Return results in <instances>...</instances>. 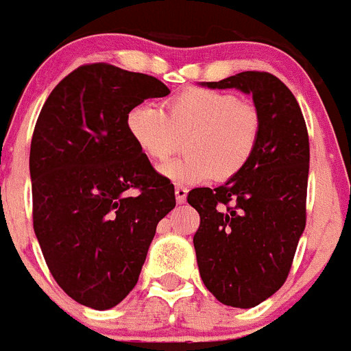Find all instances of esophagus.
<instances>
[{"mask_svg": "<svg viewBox=\"0 0 351 351\" xmlns=\"http://www.w3.org/2000/svg\"><path fill=\"white\" fill-rule=\"evenodd\" d=\"M175 196H176V202L185 203V199H187V189L182 187V185H178V187L175 189Z\"/></svg>", "mask_w": 351, "mask_h": 351, "instance_id": "34e87169", "label": "esophagus"}]
</instances>
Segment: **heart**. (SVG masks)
<instances>
[{
  "label": "heart",
  "mask_w": 351,
  "mask_h": 351,
  "mask_svg": "<svg viewBox=\"0 0 351 351\" xmlns=\"http://www.w3.org/2000/svg\"><path fill=\"white\" fill-rule=\"evenodd\" d=\"M126 132L143 155L166 162L185 137L187 157L160 167L173 184L196 185L212 176L225 182L252 160L261 135V114L250 101L210 89H187L167 101L166 110L143 101L126 116Z\"/></svg>",
  "instance_id": "obj_1"
}]
</instances>
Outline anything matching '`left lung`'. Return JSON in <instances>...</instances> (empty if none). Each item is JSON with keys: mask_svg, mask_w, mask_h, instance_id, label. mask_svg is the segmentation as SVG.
<instances>
[{"mask_svg": "<svg viewBox=\"0 0 351 351\" xmlns=\"http://www.w3.org/2000/svg\"><path fill=\"white\" fill-rule=\"evenodd\" d=\"M208 89L253 98L261 135L239 175L187 196L199 214L194 250L203 284L228 307L252 308L284 285L305 230L308 135L300 105L276 76L244 71Z\"/></svg>", "mask_w": 351, "mask_h": 351, "instance_id": "left-lung-1", "label": "left lung"}]
</instances>
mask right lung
<instances>
[{
	"label": "right lung",
	"instance_id": "right-lung-1",
	"mask_svg": "<svg viewBox=\"0 0 351 351\" xmlns=\"http://www.w3.org/2000/svg\"><path fill=\"white\" fill-rule=\"evenodd\" d=\"M167 94L155 76L90 64L67 75L39 114L34 230L53 278L85 307L107 311L126 298L158 221L176 205L173 184L126 132L135 105Z\"/></svg>",
	"mask_w": 351,
	"mask_h": 351
}]
</instances>
